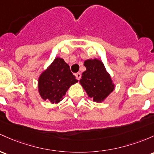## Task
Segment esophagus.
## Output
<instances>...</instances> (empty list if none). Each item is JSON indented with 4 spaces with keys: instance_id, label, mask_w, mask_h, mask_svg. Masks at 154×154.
<instances>
[{
    "instance_id": "1",
    "label": "esophagus",
    "mask_w": 154,
    "mask_h": 154,
    "mask_svg": "<svg viewBox=\"0 0 154 154\" xmlns=\"http://www.w3.org/2000/svg\"><path fill=\"white\" fill-rule=\"evenodd\" d=\"M75 76H76V78L77 79V80H80V78H81V74L80 73H77L75 74Z\"/></svg>"
}]
</instances>
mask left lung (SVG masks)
I'll return each mask as SVG.
<instances>
[{"label": "left lung", "instance_id": "8db88e82", "mask_svg": "<svg viewBox=\"0 0 154 154\" xmlns=\"http://www.w3.org/2000/svg\"><path fill=\"white\" fill-rule=\"evenodd\" d=\"M84 66L86 70L82 74L80 84L93 101L102 102L114 89L110 76L98 59L85 60Z\"/></svg>", "mask_w": 154, "mask_h": 154}]
</instances>
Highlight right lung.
I'll return each instance as SVG.
<instances>
[{
  "mask_svg": "<svg viewBox=\"0 0 154 154\" xmlns=\"http://www.w3.org/2000/svg\"><path fill=\"white\" fill-rule=\"evenodd\" d=\"M74 75L63 59L56 58L38 79V91L44 100L58 103L65 96L69 88L76 83Z\"/></svg>",
  "mask_w": 154,
  "mask_h": 154,
  "instance_id": "obj_1",
  "label": "right lung"
}]
</instances>
